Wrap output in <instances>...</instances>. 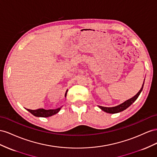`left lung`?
<instances>
[{"mask_svg": "<svg viewBox=\"0 0 157 157\" xmlns=\"http://www.w3.org/2000/svg\"><path fill=\"white\" fill-rule=\"evenodd\" d=\"M144 82H145V79H144ZM143 85H144V82L143 83V86L141 88V89L140 90L136 95L133 97L132 98H129V99L126 101L125 102H124L123 103L120 104L118 106H113V107H105V106H98L99 108L102 110L105 111V113H110V114H115V113H118L120 112H122L124 110H126V109H128V107L130 106L132 103H133L134 102L136 101L137 98H138V97L140 96V93H141L142 90H143Z\"/></svg>", "mask_w": 157, "mask_h": 157, "instance_id": "obj_1", "label": "left lung"}]
</instances>
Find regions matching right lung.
Masks as SVG:
<instances>
[{
	"label": "right lung",
	"instance_id": "add662e5",
	"mask_svg": "<svg viewBox=\"0 0 157 157\" xmlns=\"http://www.w3.org/2000/svg\"><path fill=\"white\" fill-rule=\"evenodd\" d=\"M68 92V90L66 91L65 93V97H66V94ZM62 106L56 109H50V110H45L43 109H39L37 110H30V109H27V110L29 111L30 113L32 114L33 116H37V117H43V118H47V117H50L51 116L55 115L57 114L59 112Z\"/></svg>",
	"mask_w": 157,
	"mask_h": 157
}]
</instances>
